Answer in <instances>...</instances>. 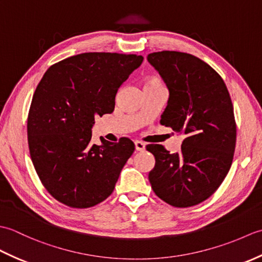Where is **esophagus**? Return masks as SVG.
<instances>
[{
  "mask_svg": "<svg viewBox=\"0 0 262 262\" xmlns=\"http://www.w3.org/2000/svg\"><path fill=\"white\" fill-rule=\"evenodd\" d=\"M135 148H136V151L142 152V151H144V149H145V144H144L141 141H136L135 142Z\"/></svg>",
  "mask_w": 262,
  "mask_h": 262,
  "instance_id": "34e87169",
  "label": "esophagus"
}]
</instances>
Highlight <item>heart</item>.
Instances as JSON below:
<instances>
[{
  "label": "heart",
  "mask_w": 262,
  "mask_h": 262,
  "mask_svg": "<svg viewBox=\"0 0 262 262\" xmlns=\"http://www.w3.org/2000/svg\"><path fill=\"white\" fill-rule=\"evenodd\" d=\"M155 86H164L163 82L157 76H149L144 83V88H155Z\"/></svg>",
  "instance_id": "b5f03b06"
}]
</instances>
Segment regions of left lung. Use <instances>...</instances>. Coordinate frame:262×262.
Masks as SVG:
<instances>
[{
    "label": "left lung",
    "mask_w": 262,
    "mask_h": 262,
    "mask_svg": "<svg viewBox=\"0 0 262 262\" xmlns=\"http://www.w3.org/2000/svg\"><path fill=\"white\" fill-rule=\"evenodd\" d=\"M147 60L169 89L160 122L185 136L179 153L146 146L155 158L148 180L166 204L190 207L209 198L231 168L236 142L232 100L221 75L193 55L163 51Z\"/></svg>",
    "instance_id": "1"
}]
</instances>
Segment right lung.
Masks as SVG:
<instances>
[{
    "label": "right lung",
    "mask_w": 262,
    "mask_h": 262,
    "mask_svg": "<svg viewBox=\"0 0 262 262\" xmlns=\"http://www.w3.org/2000/svg\"><path fill=\"white\" fill-rule=\"evenodd\" d=\"M143 56L83 53L52 65L33 93L28 144L42 186L72 208H89L113 193L135 145L129 138L93 144L97 116L111 114L118 89Z\"/></svg>",
    "instance_id": "1"
}]
</instances>
